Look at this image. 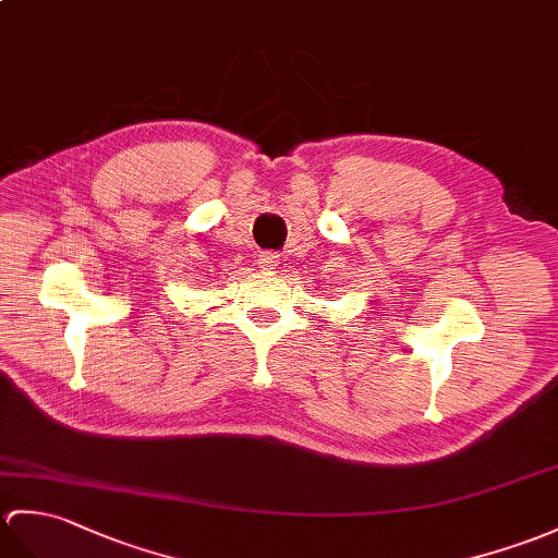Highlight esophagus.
<instances>
[{
  "label": "esophagus",
  "instance_id": "esophagus-1",
  "mask_svg": "<svg viewBox=\"0 0 558 558\" xmlns=\"http://www.w3.org/2000/svg\"><path fill=\"white\" fill-rule=\"evenodd\" d=\"M256 264H258V268H264V270H274V268L280 264V254H278V252H270V250H266V252L258 254Z\"/></svg>",
  "mask_w": 558,
  "mask_h": 558
}]
</instances>
